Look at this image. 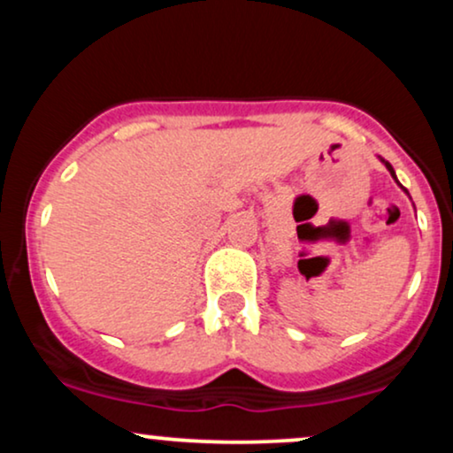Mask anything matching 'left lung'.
<instances>
[{
    "label": "left lung",
    "instance_id": "left-lung-1",
    "mask_svg": "<svg viewBox=\"0 0 453 453\" xmlns=\"http://www.w3.org/2000/svg\"><path fill=\"white\" fill-rule=\"evenodd\" d=\"M381 161H383V164H386V168L389 170V174H392L394 179H396V174H394V168H392V165H389V161H386V159H381ZM396 183H398V180H396ZM404 191H407V189H404Z\"/></svg>",
    "mask_w": 453,
    "mask_h": 453
}]
</instances>
